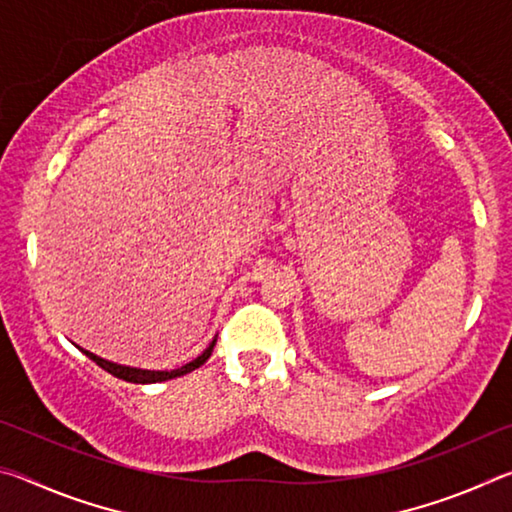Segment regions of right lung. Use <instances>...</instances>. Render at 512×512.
Returning a JSON list of instances; mask_svg holds the SVG:
<instances>
[{"instance_id": "right-lung-1", "label": "right lung", "mask_w": 512, "mask_h": 512, "mask_svg": "<svg viewBox=\"0 0 512 512\" xmlns=\"http://www.w3.org/2000/svg\"><path fill=\"white\" fill-rule=\"evenodd\" d=\"M216 345V336L212 339V343L207 345V348L203 350V354H198V357L194 361L185 363V366H180L176 370H144V368H131V366H121V363H115V361H108V359H101L97 357L94 352H88L79 348L85 357H90L97 366H101L106 372H110V375H115L117 379H124V381H131V384H158V381H169V379H176V377H183L187 375V372H192L196 368H201L203 363L212 357V350Z\"/></svg>"}]
</instances>
